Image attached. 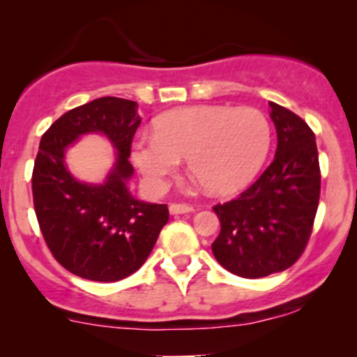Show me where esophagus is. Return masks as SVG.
I'll return each mask as SVG.
<instances>
[{"label":"esophagus","mask_w":357,"mask_h":357,"mask_svg":"<svg viewBox=\"0 0 357 357\" xmlns=\"http://www.w3.org/2000/svg\"><path fill=\"white\" fill-rule=\"evenodd\" d=\"M192 208L190 204H181V203H173L169 204V213L171 215H183V213H191Z\"/></svg>","instance_id":"34e87169"}]
</instances>
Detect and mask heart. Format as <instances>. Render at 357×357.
<instances>
[{
    "label": "heart",
    "mask_w": 357,
    "mask_h": 357,
    "mask_svg": "<svg viewBox=\"0 0 357 357\" xmlns=\"http://www.w3.org/2000/svg\"><path fill=\"white\" fill-rule=\"evenodd\" d=\"M270 149V126L260 110L228 105H188L155 119L154 134L130 144V158L151 190L165 191L167 178L186 158L188 169L216 195L252 181Z\"/></svg>",
    "instance_id": "obj_1"
}]
</instances>
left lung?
<instances>
[{
	"label": "left lung",
	"mask_w": 357,
	"mask_h": 357,
	"mask_svg": "<svg viewBox=\"0 0 357 357\" xmlns=\"http://www.w3.org/2000/svg\"><path fill=\"white\" fill-rule=\"evenodd\" d=\"M277 130L272 165L236 199L216 204L221 230L211 250L228 272L260 278L292 267L304 252L321 196L315 136L292 110L270 102Z\"/></svg>",
	"instance_id": "left-lung-1"
}]
</instances>
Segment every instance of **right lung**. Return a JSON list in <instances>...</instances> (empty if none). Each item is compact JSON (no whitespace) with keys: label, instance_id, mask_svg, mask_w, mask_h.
<instances>
[{"label":"right lung","instance_id":"obj_1","mask_svg":"<svg viewBox=\"0 0 357 357\" xmlns=\"http://www.w3.org/2000/svg\"><path fill=\"white\" fill-rule=\"evenodd\" d=\"M139 124L137 102L100 97L65 112L40 141L31 178L40 230L61 267L87 280L117 282L141 268L169 220L166 204L141 202L129 191ZM87 133H102L116 149L99 185L79 182L64 165L68 147Z\"/></svg>","mask_w":357,"mask_h":357}]
</instances>
